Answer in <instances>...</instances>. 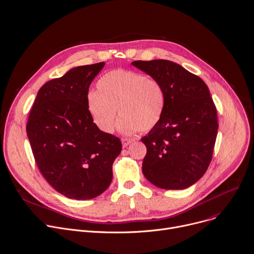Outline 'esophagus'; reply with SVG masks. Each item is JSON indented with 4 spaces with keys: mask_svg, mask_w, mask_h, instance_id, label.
Returning a JSON list of instances; mask_svg holds the SVG:
<instances>
[{
    "mask_svg": "<svg viewBox=\"0 0 254 254\" xmlns=\"http://www.w3.org/2000/svg\"><path fill=\"white\" fill-rule=\"evenodd\" d=\"M134 141L133 139H128V138H123L122 139V145H123V147H126V146H128L129 144H131L132 142Z\"/></svg>",
    "mask_w": 254,
    "mask_h": 254,
    "instance_id": "34e87169",
    "label": "esophagus"
}]
</instances>
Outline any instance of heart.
I'll return each mask as SVG.
<instances>
[{
	"label": "heart",
	"instance_id": "b5f03b06",
	"mask_svg": "<svg viewBox=\"0 0 254 254\" xmlns=\"http://www.w3.org/2000/svg\"><path fill=\"white\" fill-rule=\"evenodd\" d=\"M87 108L103 132L113 131L117 109L122 116L118 122L122 133L148 132L163 115L165 91L154 77L133 70L113 69L100 77L97 93L88 94Z\"/></svg>",
	"mask_w": 254,
	"mask_h": 254
}]
</instances>
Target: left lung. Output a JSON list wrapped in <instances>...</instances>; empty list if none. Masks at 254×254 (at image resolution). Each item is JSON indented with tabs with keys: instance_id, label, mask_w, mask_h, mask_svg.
I'll list each match as a JSON object with an SVG mask.
<instances>
[{
	"instance_id": "1",
	"label": "left lung",
	"mask_w": 254,
	"mask_h": 254,
	"mask_svg": "<svg viewBox=\"0 0 254 254\" xmlns=\"http://www.w3.org/2000/svg\"><path fill=\"white\" fill-rule=\"evenodd\" d=\"M132 64L158 79L165 91L159 123L141 138L147 148L143 175L160 189H187L205 175L213 156L219 125L209 89L201 77L170 61Z\"/></svg>"
}]
</instances>
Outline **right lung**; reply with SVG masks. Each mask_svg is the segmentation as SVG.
<instances>
[{
  "instance_id": "1",
  "label": "right lung",
  "mask_w": 254,
  "mask_h": 254,
  "mask_svg": "<svg viewBox=\"0 0 254 254\" xmlns=\"http://www.w3.org/2000/svg\"><path fill=\"white\" fill-rule=\"evenodd\" d=\"M105 63L71 68L40 88L26 131L41 175L60 193L90 200L110 186L120 139L101 131L87 108L90 84Z\"/></svg>"
}]
</instances>
